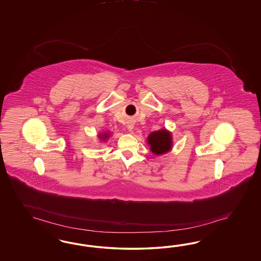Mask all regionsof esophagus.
Instances as JSON below:
<instances>
[{
    "mask_svg": "<svg viewBox=\"0 0 261 261\" xmlns=\"http://www.w3.org/2000/svg\"><path fill=\"white\" fill-rule=\"evenodd\" d=\"M133 128H134V125H133L132 123H129V124L127 125V129H128L130 132L133 130Z\"/></svg>",
    "mask_w": 261,
    "mask_h": 261,
    "instance_id": "34e87169",
    "label": "esophagus"
}]
</instances>
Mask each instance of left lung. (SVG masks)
I'll use <instances>...</instances> for the list:
<instances>
[{"label": "left lung", "instance_id": "left-lung-1", "mask_svg": "<svg viewBox=\"0 0 261 261\" xmlns=\"http://www.w3.org/2000/svg\"><path fill=\"white\" fill-rule=\"evenodd\" d=\"M150 150L155 155H163L172 148V136L166 129L152 132L147 138Z\"/></svg>", "mask_w": 261, "mask_h": 261}]
</instances>
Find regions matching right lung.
I'll return each mask as SVG.
<instances>
[{
    "label": "right lung",
    "mask_w": 261,
    "mask_h": 261,
    "mask_svg": "<svg viewBox=\"0 0 261 261\" xmlns=\"http://www.w3.org/2000/svg\"><path fill=\"white\" fill-rule=\"evenodd\" d=\"M109 136L110 134L109 133H103V134H100L98 137H99V139L100 140H102V141H105V140H107L108 138H109Z\"/></svg>",
    "instance_id": "obj_1"
}]
</instances>
